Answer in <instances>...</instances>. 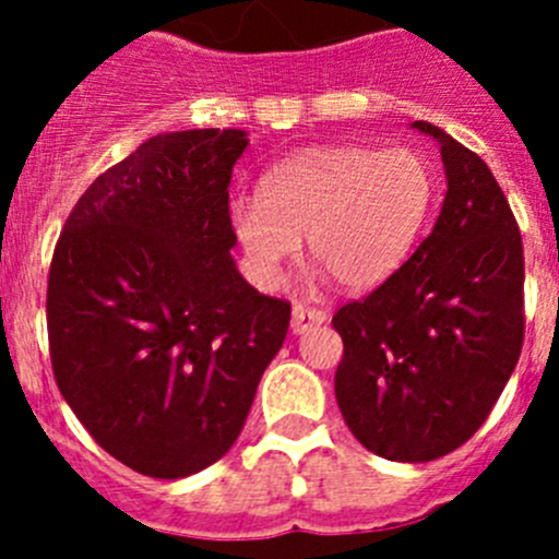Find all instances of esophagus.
<instances>
[{"instance_id": "obj_1", "label": "esophagus", "mask_w": 559, "mask_h": 559, "mask_svg": "<svg viewBox=\"0 0 559 559\" xmlns=\"http://www.w3.org/2000/svg\"><path fill=\"white\" fill-rule=\"evenodd\" d=\"M324 321H326V313L321 311V308H308V306H300V302L292 308V332H295V335H302V332L313 330V326L324 324Z\"/></svg>"}]
</instances>
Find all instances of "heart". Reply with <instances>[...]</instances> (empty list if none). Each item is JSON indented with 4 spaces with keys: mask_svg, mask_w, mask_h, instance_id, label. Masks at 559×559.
I'll return each mask as SVG.
<instances>
[{
    "mask_svg": "<svg viewBox=\"0 0 559 559\" xmlns=\"http://www.w3.org/2000/svg\"><path fill=\"white\" fill-rule=\"evenodd\" d=\"M432 191L430 165L411 148H308L264 175L262 194L235 197L229 224L264 284L278 281L308 235V251L335 284L365 292L408 257Z\"/></svg>",
    "mask_w": 559,
    "mask_h": 559,
    "instance_id": "obj_1",
    "label": "heart"
}]
</instances>
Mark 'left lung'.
I'll use <instances>...</instances> for the list:
<instances>
[{"instance_id": "1", "label": "left lung", "mask_w": 559, "mask_h": 559, "mask_svg": "<svg viewBox=\"0 0 559 559\" xmlns=\"http://www.w3.org/2000/svg\"><path fill=\"white\" fill-rule=\"evenodd\" d=\"M447 197L414 257L332 316L343 337L335 397L348 430L392 462H430L467 441L509 384L524 335L516 218L492 170L427 121Z\"/></svg>"}]
</instances>
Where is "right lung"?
<instances>
[{
	"instance_id": "right-lung-1",
	"label": "right lung",
	"mask_w": 559,
	"mask_h": 559,
	"mask_svg": "<svg viewBox=\"0 0 559 559\" xmlns=\"http://www.w3.org/2000/svg\"><path fill=\"white\" fill-rule=\"evenodd\" d=\"M243 129L148 138L78 200L48 275L56 384L107 454L183 478L233 449L292 306L238 273Z\"/></svg>"
}]
</instances>
